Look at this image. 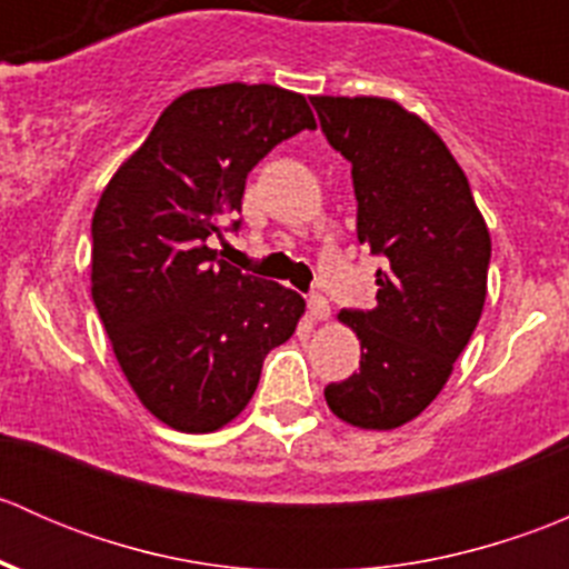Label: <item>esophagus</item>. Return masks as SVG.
I'll return each instance as SVG.
<instances>
[{"label": "esophagus", "mask_w": 569, "mask_h": 569, "mask_svg": "<svg viewBox=\"0 0 569 569\" xmlns=\"http://www.w3.org/2000/svg\"><path fill=\"white\" fill-rule=\"evenodd\" d=\"M308 313H311V319L325 321L330 317V302H327L321 295H311L308 297Z\"/></svg>", "instance_id": "esophagus-1"}]
</instances>
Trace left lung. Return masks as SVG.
Returning <instances> with one entry per match:
<instances>
[{"mask_svg":"<svg viewBox=\"0 0 569 569\" xmlns=\"http://www.w3.org/2000/svg\"><path fill=\"white\" fill-rule=\"evenodd\" d=\"M327 142L352 162L358 239L375 256L377 306L343 308L360 369L330 382L341 421L396 429L443 391L487 297L490 231L446 142L418 114L375 96H313Z\"/></svg>","mask_w":569,"mask_h":569,"instance_id":"8db88e82","label":"left lung"}]
</instances>
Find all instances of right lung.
<instances>
[{
  "label": "right lung",
  "mask_w": 569,
  "mask_h": 569,
  "mask_svg": "<svg viewBox=\"0 0 569 569\" xmlns=\"http://www.w3.org/2000/svg\"><path fill=\"white\" fill-rule=\"evenodd\" d=\"M317 129L274 84L198 88L159 114L101 192L90 283L114 358L142 405L178 432H214L248 407L269 349L306 313L297 291L217 258L239 231L248 173L278 142Z\"/></svg>",
  "instance_id": "add662e5"
}]
</instances>
